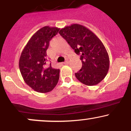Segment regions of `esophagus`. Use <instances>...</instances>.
I'll list each match as a JSON object with an SVG mask.
<instances>
[{
	"label": "esophagus",
	"instance_id": "1",
	"mask_svg": "<svg viewBox=\"0 0 131 131\" xmlns=\"http://www.w3.org/2000/svg\"><path fill=\"white\" fill-rule=\"evenodd\" d=\"M68 61H64V63H63V64H68Z\"/></svg>",
	"mask_w": 131,
	"mask_h": 131
}]
</instances>
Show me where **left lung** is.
<instances>
[{
  "label": "left lung",
  "mask_w": 131,
  "mask_h": 131,
  "mask_svg": "<svg viewBox=\"0 0 131 131\" xmlns=\"http://www.w3.org/2000/svg\"><path fill=\"white\" fill-rule=\"evenodd\" d=\"M59 34L67 41L75 53L80 55L82 68L75 73L76 78L87 85H97L107 74L109 56L98 37L86 27L73 24L61 29Z\"/></svg>",
  "instance_id": "8db88e82"
}]
</instances>
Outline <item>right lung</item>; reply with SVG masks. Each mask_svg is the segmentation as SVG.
<instances>
[{
	"mask_svg": "<svg viewBox=\"0 0 131 131\" xmlns=\"http://www.w3.org/2000/svg\"><path fill=\"white\" fill-rule=\"evenodd\" d=\"M56 27L46 26L34 33L23 50L19 68L24 81L30 88L40 93L49 92L58 83L60 70L47 63L49 42L59 31Z\"/></svg>",
	"mask_w": 131,
	"mask_h": 131,
	"instance_id": "obj_1",
	"label": "right lung"
}]
</instances>
